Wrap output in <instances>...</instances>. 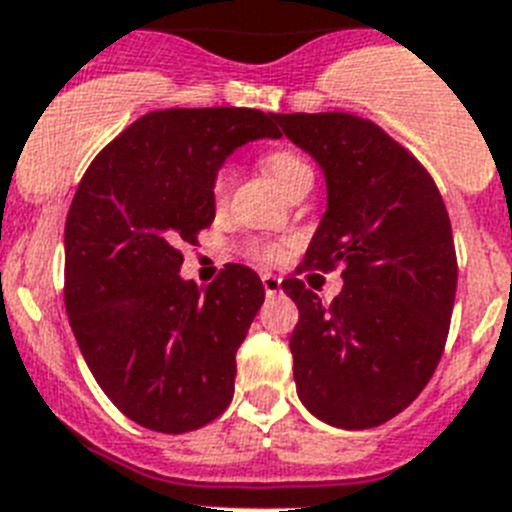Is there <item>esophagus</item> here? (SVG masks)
I'll return each mask as SVG.
<instances>
[{
	"instance_id": "esophagus-1",
	"label": "esophagus",
	"mask_w": 512,
	"mask_h": 512,
	"mask_svg": "<svg viewBox=\"0 0 512 512\" xmlns=\"http://www.w3.org/2000/svg\"><path fill=\"white\" fill-rule=\"evenodd\" d=\"M262 286H265V293H268V296H275V293H281V278L265 273L262 275Z\"/></svg>"
}]
</instances>
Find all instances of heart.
<instances>
[{
	"label": "heart",
	"mask_w": 512,
	"mask_h": 512,
	"mask_svg": "<svg viewBox=\"0 0 512 512\" xmlns=\"http://www.w3.org/2000/svg\"><path fill=\"white\" fill-rule=\"evenodd\" d=\"M265 167H268L270 175L275 177V182L281 185L283 190H291L293 185H299V182L311 180V167L304 157H301L299 151L293 149H273L265 154ZM229 185H231V170L229 167H219L216 175L211 180V195L213 203L221 206L226 201V195H229ZM247 255L252 260L260 262H278L283 257V244L281 242H252L247 247Z\"/></svg>",
	"instance_id": "1"
}]
</instances>
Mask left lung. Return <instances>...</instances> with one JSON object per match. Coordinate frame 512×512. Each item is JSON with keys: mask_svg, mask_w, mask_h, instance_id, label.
Returning <instances> with one entry per match:
<instances>
[{"mask_svg": "<svg viewBox=\"0 0 512 512\" xmlns=\"http://www.w3.org/2000/svg\"><path fill=\"white\" fill-rule=\"evenodd\" d=\"M275 121L327 177L322 224L281 283L299 306L296 391L335 428H376L410 407L446 348L459 278L446 203L415 154L368 118L335 110ZM337 267L346 286L332 302L298 278Z\"/></svg>", "mask_w": 512, "mask_h": 512, "instance_id": "obj_1", "label": "left lung"}]
</instances>
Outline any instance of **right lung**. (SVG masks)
Instances as JSON below:
<instances>
[{"label": "right lung", "mask_w": 512, "mask_h": 512, "mask_svg": "<svg viewBox=\"0 0 512 512\" xmlns=\"http://www.w3.org/2000/svg\"><path fill=\"white\" fill-rule=\"evenodd\" d=\"M278 139L250 108L154 110L92 159L64 229V304L84 361L110 402L157 433H188L229 407L237 350L265 288L224 265L182 281V244L216 216L211 180L244 141Z\"/></svg>", "instance_id": "1"}]
</instances>
